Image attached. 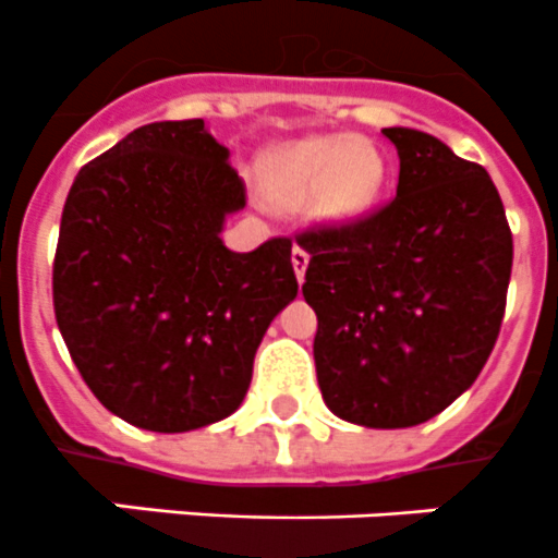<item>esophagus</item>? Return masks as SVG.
I'll return each instance as SVG.
<instances>
[{
	"label": "esophagus",
	"mask_w": 558,
	"mask_h": 558,
	"mask_svg": "<svg viewBox=\"0 0 558 558\" xmlns=\"http://www.w3.org/2000/svg\"><path fill=\"white\" fill-rule=\"evenodd\" d=\"M293 270H295V276H299V282H304V274H306V265H310V254H306V248L304 245H299L295 243L293 245Z\"/></svg>",
	"instance_id": "34e87169"
}]
</instances>
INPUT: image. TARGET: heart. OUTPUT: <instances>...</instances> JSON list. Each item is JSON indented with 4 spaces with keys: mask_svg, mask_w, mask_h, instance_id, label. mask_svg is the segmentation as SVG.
I'll return each mask as SVG.
<instances>
[{
    "mask_svg": "<svg viewBox=\"0 0 558 558\" xmlns=\"http://www.w3.org/2000/svg\"><path fill=\"white\" fill-rule=\"evenodd\" d=\"M385 171V157L365 137L313 135L265 151L257 182L274 207L299 209L310 202L318 221L345 223L373 207Z\"/></svg>",
    "mask_w": 558,
    "mask_h": 558,
    "instance_id": "heart-1",
    "label": "heart"
}]
</instances>
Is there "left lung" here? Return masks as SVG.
I'll return each instance as SVG.
<instances>
[{"instance_id":"1","label":"left lung","mask_w":558,"mask_h":558,"mask_svg":"<svg viewBox=\"0 0 558 558\" xmlns=\"http://www.w3.org/2000/svg\"><path fill=\"white\" fill-rule=\"evenodd\" d=\"M396 198L295 234L310 254L318 385L337 417L407 428L451 407L493 354L512 276V229L493 179L426 132L385 130Z\"/></svg>"}]
</instances>
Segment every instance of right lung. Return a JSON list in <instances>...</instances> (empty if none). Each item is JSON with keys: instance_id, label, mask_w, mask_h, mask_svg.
<instances>
[{"instance_id": "right-lung-1", "label": "right lung", "mask_w": 558, "mask_h": 558, "mask_svg": "<svg viewBox=\"0 0 558 558\" xmlns=\"http://www.w3.org/2000/svg\"><path fill=\"white\" fill-rule=\"evenodd\" d=\"M202 119L157 121L82 166L52 265L54 318L112 415L146 432L223 421L270 320L299 293L293 240H221L245 185Z\"/></svg>"}]
</instances>
